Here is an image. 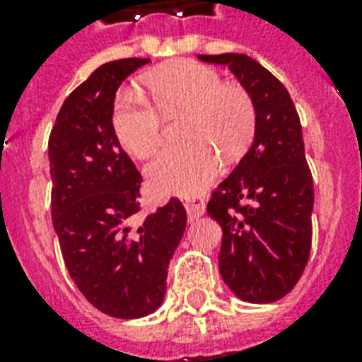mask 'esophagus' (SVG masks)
I'll list each match as a JSON object with an SVG mask.
<instances>
[{"mask_svg":"<svg viewBox=\"0 0 362 362\" xmlns=\"http://www.w3.org/2000/svg\"><path fill=\"white\" fill-rule=\"evenodd\" d=\"M184 206H186L187 218H189V220H197V218H201V216L204 214V209H206L203 199H187L186 203H184Z\"/></svg>","mask_w":362,"mask_h":362,"instance_id":"1","label":"esophagus"}]
</instances>
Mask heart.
I'll return each mask as SVG.
<instances>
[{"instance_id": "1", "label": "heart", "mask_w": 362, "mask_h": 362, "mask_svg": "<svg viewBox=\"0 0 362 362\" xmlns=\"http://www.w3.org/2000/svg\"><path fill=\"white\" fill-rule=\"evenodd\" d=\"M153 104L136 90H124L112 109V129L125 152L150 158L161 142V116L186 112L180 136L186 144L165 148L146 167L159 195L192 197L214 182L220 159L246 152L255 131V105L238 84H223L216 69L195 62L161 67L146 78ZM216 151L214 153V150Z\"/></svg>"}]
</instances>
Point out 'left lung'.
<instances>
[{
    "instance_id": "obj_1",
    "label": "left lung",
    "mask_w": 362,
    "mask_h": 362,
    "mask_svg": "<svg viewBox=\"0 0 362 362\" xmlns=\"http://www.w3.org/2000/svg\"><path fill=\"white\" fill-rule=\"evenodd\" d=\"M197 58L227 65L255 105L252 146L206 206L223 231L221 278L246 303H274L295 287L312 246L314 184L297 109L286 86L246 54Z\"/></svg>"
}]
</instances>
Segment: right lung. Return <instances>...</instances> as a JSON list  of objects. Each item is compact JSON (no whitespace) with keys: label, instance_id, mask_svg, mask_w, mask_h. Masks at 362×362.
I'll return each instance as SVG.
<instances>
[{"label":"right lung","instance_id":"right-lung-1","mask_svg":"<svg viewBox=\"0 0 362 362\" xmlns=\"http://www.w3.org/2000/svg\"><path fill=\"white\" fill-rule=\"evenodd\" d=\"M148 58L103 64L65 99L48 139L52 223L69 276L103 314L135 320L163 303L167 270L186 231L178 199L141 210V173L112 129L116 90Z\"/></svg>","mask_w":362,"mask_h":362}]
</instances>
